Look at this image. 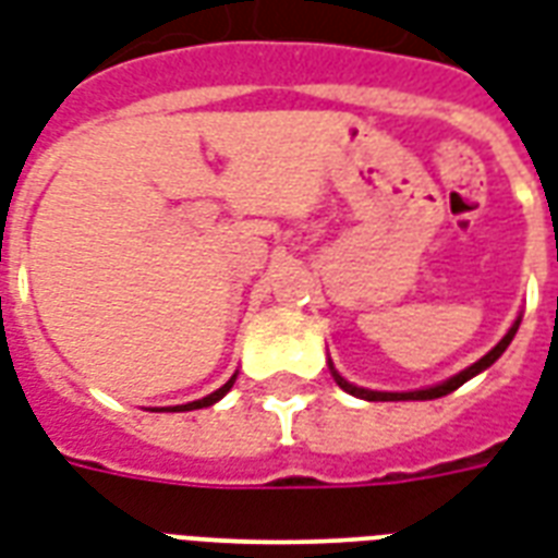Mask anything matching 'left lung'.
Listing matches in <instances>:
<instances>
[{"label":"left lung","mask_w":558,"mask_h":558,"mask_svg":"<svg viewBox=\"0 0 558 558\" xmlns=\"http://www.w3.org/2000/svg\"><path fill=\"white\" fill-rule=\"evenodd\" d=\"M517 328H520V319H517L514 326L508 328V335H505L496 347H493L484 359H478L475 364H469L466 371H460L457 376H451V379H445V383H439V386H430V388H418V391H371V388H359L352 386V383H347L343 376L335 371V364H328L331 367V376H335V383H338L343 391H350L352 398H362V400H436V398H445V395H451V391H457V388L463 386V383H469L472 376H478L481 371H487L499 355H502L505 350H508V343L514 340Z\"/></svg>","instance_id":"8db88e82"}]
</instances>
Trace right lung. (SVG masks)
<instances>
[{"label": "right lung", "mask_w": 558, "mask_h": 558, "mask_svg": "<svg viewBox=\"0 0 558 558\" xmlns=\"http://www.w3.org/2000/svg\"><path fill=\"white\" fill-rule=\"evenodd\" d=\"M232 383H235V374H232L230 379H227V383H223V386L218 388V391H211V395H208V398L194 400V403H184V407H172L170 412H191V410H203V407H211V403H218V400L223 398V395H227V391H230Z\"/></svg>", "instance_id": "right-lung-1"}]
</instances>
